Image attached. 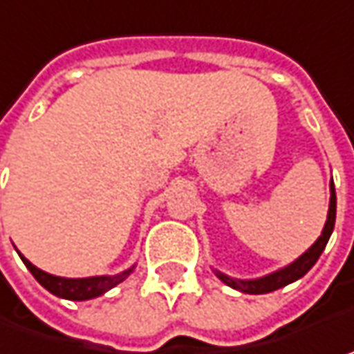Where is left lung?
Wrapping results in <instances>:
<instances>
[{
	"label": "left lung",
	"mask_w": 354,
	"mask_h": 354,
	"mask_svg": "<svg viewBox=\"0 0 354 354\" xmlns=\"http://www.w3.org/2000/svg\"><path fill=\"white\" fill-rule=\"evenodd\" d=\"M335 218H337V196H335V184H333V178H330V202H329V214H327V222L325 227L321 232V236L317 238V241L305 252L299 255L293 263H289L287 268L277 269L269 275H263L259 279H236V277H230L222 271L214 269L218 279H222L223 283L230 285L232 289H238L241 293H250V295H261V293H271L275 289H281L285 285L293 283L301 279L309 269L313 268L319 259V255L323 254L327 241H329L330 234H333V227H335Z\"/></svg>",
	"instance_id": "8db88e82"
}]
</instances>
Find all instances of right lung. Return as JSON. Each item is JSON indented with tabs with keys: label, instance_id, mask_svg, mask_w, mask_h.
Returning a JSON list of instances; mask_svg holds the SVG:
<instances>
[{
	"label": "right lung",
	"instance_id": "1",
	"mask_svg": "<svg viewBox=\"0 0 354 354\" xmlns=\"http://www.w3.org/2000/svg\"><path fill=\"white\" fill-rule=\"evenodd\" d=\"M19 257L24 259L25 268L29 269L33 273V277L37 279L39 283L43 285L47 291H51L57 297H63V299L71 301H86V299H95L102 293H106L109 289H113L115 285H118L120 281H124L129 275L132 273L131 269H124L122 273H116V275H97V277H83V279H69V277H57V275H51L43 269L35 268L29 259H25L24 255L19 254Z\"/></svg>",
	"mask_w": 354,
	"mask_h": 354
}]
</instances>
